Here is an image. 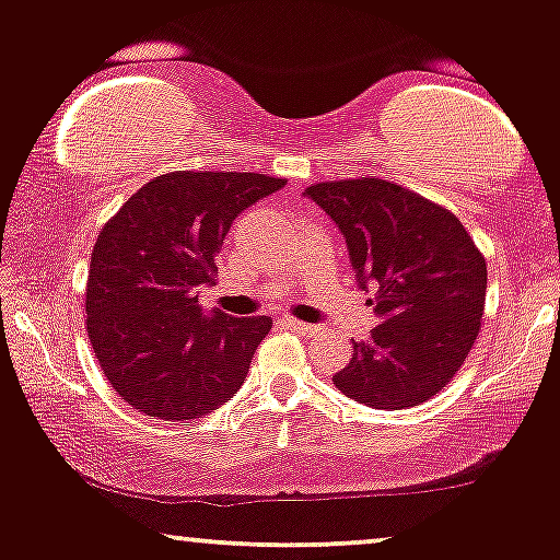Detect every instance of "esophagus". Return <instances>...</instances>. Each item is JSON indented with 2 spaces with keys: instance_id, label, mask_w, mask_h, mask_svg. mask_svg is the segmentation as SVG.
<instances>
[{
  "instance_id": "34e87169",
  "label": "esophagus",
  "mask_w": 560,
  "mask_h": 560,
  "mask_svg": "<svg viewBox=\"0 0 560 560\" xmlns=\"http://www.w3.org/2000/svg\"><path fill=\"white\" fill-rule=\"evenodd\" d=\"M281 323H284L289 331H294V334H313L315 331V326H310V323H302V320H294V318H284Z\"/></svg>"
}]
</instances>
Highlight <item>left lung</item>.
Masks as SVG:
<instances>
[{
    "instance_id": "8db88e82",
    "label": "left lung",
    "mask_w": 560,
    "mask_h": 560,
    "mask_svg": "<svg viewBox=\"0 0 560 560\" xmlns=\"http://www.w3.org/2000/svg\"><path fill=\"white\" fill-rule=\"evenodd\" d=\"M305 195L345 234L360 289L383 323L334 375L336 388L373 409L433 399L459 373L480 334L488 266L448 208L394 182H318Z\"/></svg>"
}]
</instances>
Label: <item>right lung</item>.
<instances>
[{"label": "right lung", "instance_id": "add662e5", "mask_svg": "<svg viewBox=\"0 0 560 560\" xmlns=\"http://www.w3.org/2000/svg\"><path fill=\"white\" fill-rule=\"evenodd\" d=\"M284 187L253 172H172L140 187L101 229L85 331L106 381L153 420H195L237 394L266 315H203L234 219Z\"/></svg>", "mask_w": 560, "mask_h": 560}]
</instances>
